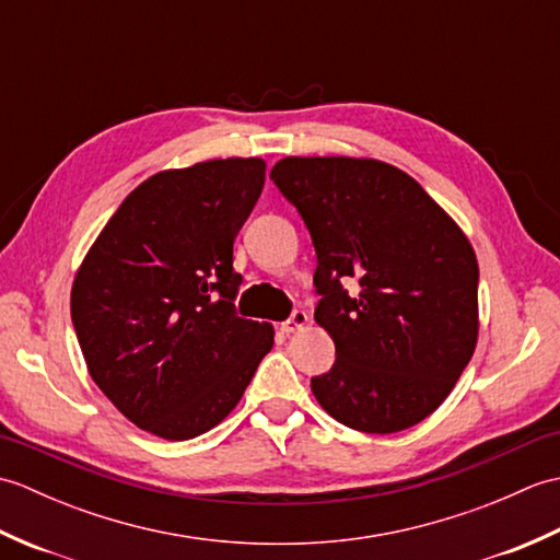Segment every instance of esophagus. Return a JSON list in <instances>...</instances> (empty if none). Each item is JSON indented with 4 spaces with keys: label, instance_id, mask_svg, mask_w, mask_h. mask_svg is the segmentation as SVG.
<instances>
[{
    "label": "esophagus",
    "instance_id": "34e87169",
    "mask_svg": "<svg viewBox=\"0 0 560 560\" xmlns=\"http://www.w3.org/2000/svg\"><path fill=\"white\" fill-rule=\"evenodd\" d=\"M307 323H311V317H307L305 311H293L287 323H281V331L283 335H293V331L303 329Z\"/></svg>",
    "mask_w": 560,
    "mask_h": 560
}]
</instances>
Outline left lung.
<instances>
[{
	"instance_id": "left-lung-1",
	"label": "left lung",
	"mask_w": 560,
	"mask_h": 560,
	"mask_svg": "<svg viewBox=\"0 0 560 560\" xmlns=\"http://www.w3.org/2000/svg\"><path fill=\"white\" fill-rule=\"evenodd\" d=\"M269 177L311 231L319 327L337 361L311 380L331 419L397 433L431 416L479 337V265L411 175L375 159L289 156Z\"/></svg>"
}]
</instances>
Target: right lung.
Masks as SVG:
<instances>
[{
	"mask_svg": "<svg viewBox=\"0 0 560 560\" xmlns=\"http://www.w3.org/2000/svg\"><path fill=\"white\" fill-rule=\"evenodd\" d=\"M261 159L151 175L113 213L71 287L89 373L165 440L211 431L241 401L273 327L237 317L233 241L265 187Z\"/></svg>",
	"mask_w": 560,
	"mask_h": 560,
	"instance_id": "obj_1",
	"label": "right lung"
}]
</instances>
